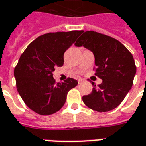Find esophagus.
<instances>
[{"instance_id": "esophagus-1", "label": "esophagus", "mask_w": 146, "mask_h": 146, "mask_svg": "<svg viewBox=\"0 0 146 146\" xmlns=\"http://www.w3.org/2000/svg\"><path fill=\"white\" fill-rule=\"evenodd\" d=\"M77 80H78V83L80 84L81 82H82V81H83V79H81V78H79V79H78Z\"/></svg>"}]
</instances>
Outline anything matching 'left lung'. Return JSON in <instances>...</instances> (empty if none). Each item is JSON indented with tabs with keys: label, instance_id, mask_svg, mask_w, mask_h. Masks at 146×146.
<instances>
[{
	"label": "left lung",
	"instance_id": "8db88e82",
	"mask_svg": "<svg viewBox=\"0 0 146 146\" xmlns=\"http://www.w3.org/2000/svg\"><path fill=\"white\" fill-rule=\"evenodd\" d=\"M82 33L74 45L93 53L95 75L103 80L98 88L95 85L90 94L84 96L83 102L98 112L111 111L123 102L133 85L136 74L133 55L114 38L93 31Z\"/></svg>",
	"mask_w": 146,
	"mask_h": 146
}]
</instances>
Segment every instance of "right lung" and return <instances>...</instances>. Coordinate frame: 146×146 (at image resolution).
Returning <instances> with one entry per match:
<instances>
[{
    "label": "right lung",
    "instance_id": "add662e5",
    "mask_svg": "<svg viewBox=\"0 0 146 146\" xmlns=\"http://www.w3.org/2000/svg\"><path fill=\"white\" fill-rule=\"evenodd\" d=\"M82 31L50 32L27 46L14 70L16 88L23 102L33 111L49 115L65 104L68 92L77 80L67 78L56 83L53 72L64 64V53L75 42Z\"/></svg>",
    "mask_w": 146,
    "mask_h": 146
}]
</instances>
